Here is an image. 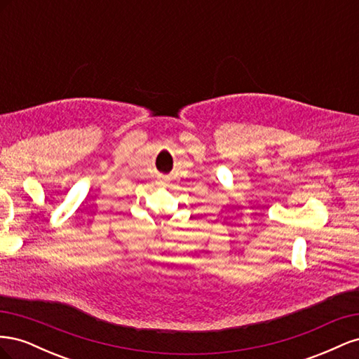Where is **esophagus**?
Here are the masks:
<instances>
[{
  "label": "esophagus",
  "instance_id": "esophagus-1",
  "mask_svg": "<svg viewBox=\"0 0 359 359\" xmlns=\"http://www.w3.org/2000/svg\"><path fill=\"white\" fill-rule=\"evenodd\" d=\"M169 180H170V178H169L168 175H160V177H158V182H157V184H160V186H165V184H166Z\"/></svg>",
  "mask_w": 359,
  "mask_h": 359
}]
</instances>
